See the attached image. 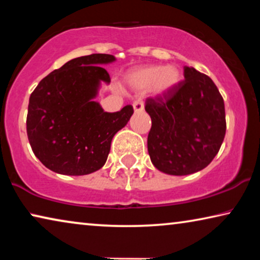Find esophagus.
Returning a JSON list of instances; mask_svg holds the SVG:
<instances>
[{"label":"esophagus","instance_id":"esophagus-1","mask_svg":"<svg viewBox=\"0 0 260 260\" xmlns=\"http://www.w3.org/2000/svg\"><path fill=\"white\" fill-rule=\"evenodd\" d=\"M133 106H134V111L135 112H141V111H143V110H144V104H143V102L141 101V99H138V101H135Z\"/></svg>","mask_w":260,"mask_h":260}]
</instances>
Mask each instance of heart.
<instances>
[{"label":"heart","instance_id":"obj_1","mask_svg":"<svg viewBox=\"0 0 260 260\" xmlns=\"http://www.w3.org/2000/svg\"><path fill=\"white\" fill-rule=\"evenodd\" d=\"M181 79L182 73L176 65H149L131 71L126 76V83L136 91L144 92L152 88L158 95L172 92Z\"/></svg>","mask_w":260,"mask_h":260}]
</instances>
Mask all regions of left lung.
Segmentation results:
<instances>
[{"instance_id": "1", "label": "left lung", "mask_w": 260, "mask_h": 260, "mask_svg": "<svg viewBox=\"0 0 260 260\" xmlns=\"http://www.w3.org/2000/svg\"><path fill=\"white\" fill-rule=\"evenodd\" d=\"M151 118L148 152L155 168L169 175H189L206 168L226 134L225 104L208 76L184 66V80L165 97L149 98Z\"/></svg>"}]
</instances>
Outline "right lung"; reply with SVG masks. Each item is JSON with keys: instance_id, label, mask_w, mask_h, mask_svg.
Wrapping results in <instances>:
<instances>
[{"instance_id": "1", "label": "right lung", "mask_w": 260, "mask_h": 260, "mask_svg": "<svg viewBox=\"0 0 260 260\" xmlns=\"http://www.w3.org/2000/svg\"><path fill=\"white\" fill-rule=\"evenodd\" d=\"M110 54H91L67 61L42 79L29 98L27 135L34 155L52 172L87 175L108 159L111 141L133 116L126 105L105 112L94 98L110 76L101 65Z\"/></svg>"}]
</instances>
